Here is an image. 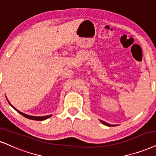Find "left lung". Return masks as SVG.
<instances>
[{"label": "left lung", "mask_w": 156, "mask_h": 156, "mask_svg": "<svg viewBox=\"0 0 156 156\" xmlns=\"http://www.w3.org/2000/svg\"><path fill=\"white\" fill-rule=\"evenodd\" d=\"M100 121H101V122L102 123V124H103L104 125H106V126H116V125H111V124H108V123L105 122H103V121H101V120H100Z\"/></svg>", "instance_id": "8db88e82"}]
</instances>
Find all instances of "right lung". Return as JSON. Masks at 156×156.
I'll return each instance as SVG.
<instances>
[{"label": "right lung", "instance_id": "add662e5", "mask_svg": "<svg viewBox=\"0 0 156 156\" xmlns=\"http://www.w3.org/2000/svg\"><path fill=\"white\" fill-rule=\"evenodd\" d=\"M7 101H8V99H7ZM8 102H9V101H8ZM9 104H10V105H11V107L13 108H14L15 110H16V111H17V112L20 113L21 115H22L23 116L26 117V118H27V119H32V120H35V121H43V120H45V119H48L49 117H51V115H48V116H30V115L25 114V113H22V112H21V111H19L17 110V109H16V108H15L13 107V105H11L10 103H9Z\"/></svg>", "mask_w": 156, "mask_h": 156}]
</instances>
